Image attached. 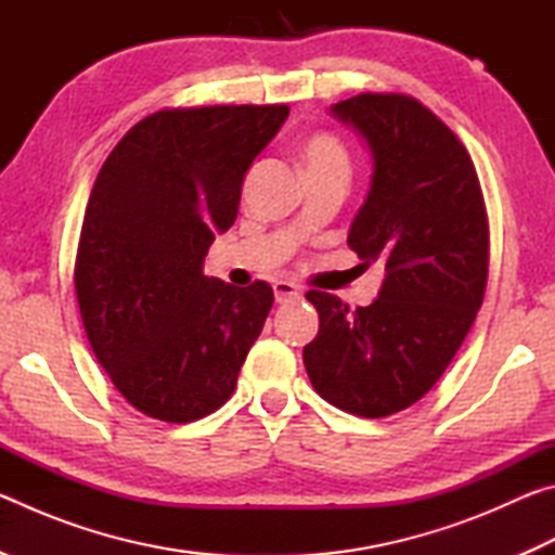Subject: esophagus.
Instances as JSON below:
<instances>
[{
    "label": "esophagus",
    "instance_id": "34e87169",
    "mask_svg": "<svg viewBox=\"0 0 555 555\" xmlns=\"http://www.w3.org/2000/svg\"><path fill=\"white\" fill-rule=\"evenodd\" d=\"M274 298H276V304H291V300L300 298V288L296 284H291V281H276Z\"/></svg>",
    "mask_w": 555,
    "mask_h": 555
}]
</instances>
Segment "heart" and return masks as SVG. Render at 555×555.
I'll use <instances>...</instances> for the list:
<instances>
[{"instance_id": "b5f03b06", "label": "heart", "mask_w": 555, "mask_h": 555, "mask_svg": "<svg viewBox=\"0 0 555 555\" xmlns=\"http://www.w3.org/2000/svg\"><path fill=\"white\" fill-rule=\"evenodd\" d=\"M304 162H306V168H331V166L347 168V152L340 139L333 137L331 131H315V134L306 142Z\"/></svg>"}]
</instances>
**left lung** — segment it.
I'll return each mask as SVG.
<instances>
[{
	"mask_svg": "<svg viewBox=\"0 0 555 555\" xmlns=\"http://www.w3.org/2000/svg\"><path fill=\"white\" fill-rule=\"evenodd\" d=\"M333 112L374 156L372 191L347 242L362 267L382 261L387 279L354 311L327 291H308L321 327L304 362L327 403L384 418L426 397L473 327L490 271V222L467 149L416 98L362 92Z\"/></svg>",
	"mask_w": 555,
	"mask_h": 555,
	"instance_id": "8db88e82",
	"label": "left lung"
}]
</instances>
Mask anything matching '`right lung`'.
<instances>
[{"mask_svg": "<svg viewBox=\"0 0 555 555\" xmlns=\"http://www.w3.org/2000/svg\"><path fill=\"white\" fill-rule=\"evenodd\" d=\"M286 117L288 105L166 107L137 121L100 168L75 296L98 362L149 418L191 424L237 387L274 291L208 279L203 259Z\"/></svg>", "mask_w": 555, "mask_h": 555, "instance_id": "obj_1", "label": "right lung"}]
</instances>
